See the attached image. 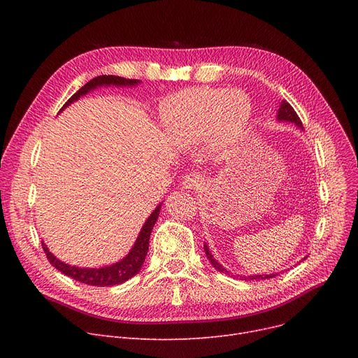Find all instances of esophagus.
<instances>
[{
	"mask_svg": "<svg viewBox=\"0 0 358 358\" xmlns=\"http://www.w3.org/2000/svg\"><path fill=\"white\" fill-rule=\"evenodd\" d=\"M204 178L197 174V173H192V174H185L182 177V185L184 189H190V190H196L199 187L203 184Z\"/></svg>",
	"mask_w": 358,
	"mask_h": 358,
	"instance_id": "34e87169",
	"label": "esophagus"
}]
</instances>
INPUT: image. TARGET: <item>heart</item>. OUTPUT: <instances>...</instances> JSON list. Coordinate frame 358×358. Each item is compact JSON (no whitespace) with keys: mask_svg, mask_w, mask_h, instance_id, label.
Returning <instances> with one entry per match:
<instances>
[{"mask_svg":"<svg viewBox=\"0 0 358 358\" xmlns=\"http://www.w3.org/2000/svg\"><path fill=\"white\" fill-rule=\"evenodd\" d=\"M252 104L245 92L228 88L197 87L168 97L161 119L178 145H196L206 138L216 146H229L247 130Z\"/></svg>","mask_w":358,"mask_h":358,"instance_id":"heart-1","label":"heart"}]
</instances>
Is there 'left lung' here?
<instances>
[{
	"mask_svg": "<svg viewBox=\"0 0 358 358\" xmlns=\"http://www.w3.org/2000/svg\"><path fill=\"white\" fill-rule=\"evenodd\" d=\"M277 120H280V122H290V123H293V124H296L297 127H300V129H303V124H302V120L299 119V116L296 115V111H294V108L286 101V100H283L280 103V108H278V111H277ZM204 251H206V257L209 258V261L212 262V266L217 270V271H220V273H229V271H227V268H223L219 262L213 258V255H212V252L209 251V247L206 245L204 243ZM306 258V257H305ZM275 275H278L277 273H273V274H259V275H250V277H245V280L247 278H250V280H266V278H273V277H275Z\"/></svg>",
	"mask_w": 358,
	"mask_h": 358,
	"instance_id": "obj_1",
	"label": "left lung"
}]
</instances>
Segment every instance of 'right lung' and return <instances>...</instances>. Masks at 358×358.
<instances>
[{
    "mask_svg": "<svg viewBox=\"0 0 358 358\" xmlns=\"http://www.w3.org/2000/svg\"><path fill=\"white\" fill-rule=\"evenodd\" d=\"M139 83H141L139 80H129V78H123V77H116V75H100V77L92 78L84 87H81L77 92H75L73 96L64 104L61 111L65 107H68L71 103L77 101L80 97L85 96L87 92L96 90L99 87H108V85L134 87V85H138ZM161 204L146 219L145 224H143L141 232H139V236H138V239L135 242V245L131 247L130 252L123 259L115 262V264H111V266L101 267V268H81V267L69 266V264H65V262H62V261H59L58 258H56L49 251V248L46 247V243L43 241H42V248H43L49 262L56 270H59L65 275L80 281V283L90 285V286H100V287L122 285V283H124V281H127L129 278L134 277L135 274H138L141 267H142V264L145 262V257H146L148 248H149L150 232H152L154 224H155V222H157V219L159 216Z\"/></svg>",
    "mask_w": 358,
    "mask_h": 358,
    "instance_id": "1",
    "label": "right lung"
}]
</instances>
